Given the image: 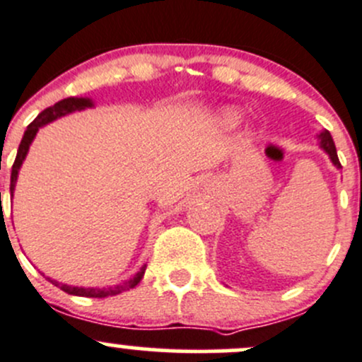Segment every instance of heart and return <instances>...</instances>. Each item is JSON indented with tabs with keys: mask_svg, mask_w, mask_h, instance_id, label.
Segmentation results:
<instances>
[{
	"mask_svg": "<svg viewBox=\"0 0 362 362\" xmlns=\"http://www.w3.org/2000/svg\"><path fill=\"white\" fill-rule=\"evenodd\" d=\"M220 121H222L223 124H235V121H238V112L230 111V109L222 111L220 112Z\"/></svg>",
	"mask_w": 362,
	"mask_h": 362,
	"instance_id": "b5f03b06",
	"label": "heart"
}]
</instances>
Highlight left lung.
Segmentation results:
<instances>
[{
    "mask_svg": "<svg viewBox=\"0 0 362 362\" xmlns=\"http://www.w3.org/2000/svg\"><path fill=\"white\" fill-rule=\"evenodd\" d=\"M319 139V147H321L322 151L326 152V154L329 156V159H332V163L334 166H337L338 170L341 168L340 161H338V154H337V147H334V142H333V136L332 133H329L328 130H322L321 133L317 135Z\"/></svg>",
    "mask_w": 362,
    "mask_h": 362,
    "instance_id": "8db88e82",
    "label": "left lung"
}]
</instances>
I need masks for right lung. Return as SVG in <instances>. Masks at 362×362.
Here are the masks:
<instances>
[{
  "instance_id": "right-lung-1",
  "label": "right lung",
  "mask_w": 362,
  "mask_h": 362,
  "mask_svg": "<svg viewBox=\"0 0 362 362\" xmlns=\"http://www.w3.org/2000/svg\"><path fill=\"white\" fill-rule=\"evenodd\" d=\"M93 105H95L93 100H91V98H88V97H69V98H64V100L57 102L55 105H52V107H47L43 112L37 114L36 119H34L33 123L29 124L28 130H25V133H24V136H22V142H21V146H18V151H17V158H15L13 166H11V177H10V192H11V196H13L15 184H17L18 170H21V166H22V163H24L25 156H28L29 147H30V144H33V140H34V136H36L37 130H40L41 127H45V124L52 123V121H55V119H59V117L67 116V114L76 112V111H85V109L93 107ZM146 267H147V265L144 264L142 267H140V271L136 272L133 277H130V279L123 281V283H119V284H114V286H109V288L69 286V284L59 283V281L52 279V277H47V279L50 281L52 284H55L57 288H60L62 291L69 293V295L88 296V298H105V296L119 295V293L135 288L136 284L140 283V279L144 277V274H146ZM43 276H45V274H43Z\"/></svg>"
}]
</instances>
